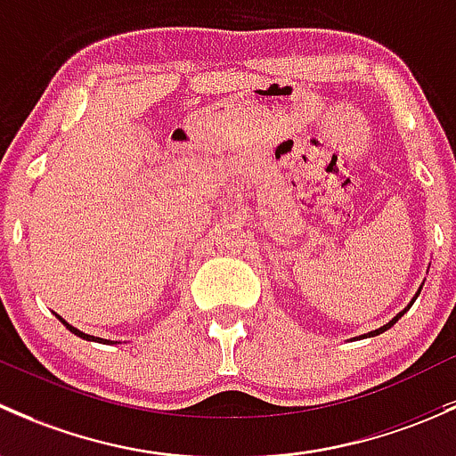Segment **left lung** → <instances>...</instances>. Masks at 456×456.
I'll list each match as a JSON object with an SVG mask.
<instances>
[{"instance_id":"obj_1","label":"left lung","mask_w":456,"mask_h":456,"mask_svg":"<svg viewBox=\"0 0 456 456\" xmlns=\"http://www.w3.org/2000/svg\"><path fill=\"white\" fill-rule=\"evenodd\" d=\"M419 292H421V289H419ZM419 292H417V294H415V298H417V297H419ZM415 298H412V300H411V303H415ZM408 309H411V305H408V307H406V309H403V312H400V314H397V316H395V318H393V321H391V322H387V325H384V327H379V330H375V331H370V333H367V336H369V338H370V336H379V333H382V331L391 330V327H393V325H395V322H397V321H400V318L403 316V314H406V312H408Z\"/></svg>"}]
</instances>
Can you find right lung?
Masks as SVG:
<instances>
[{
	"mask_svg": "<svg viewBox=\"0 0 456 456\" xmlns=\"http://www.w3.org/2000/svg\"><path fill=\"white\" fill-rule=\"evenodd\" d=\"M61 318V316H59ZM61 322H63V325L65 327H68V330L69 331H72L74 333V336H78V338H83V340H98V342H105V340H102V338H94V336H87V333H83V331H78L77 330V327H72V325H68V322H65L63 321V318H61Z\"/></svg>",
	"mask_w": 456,
	"mask_h": 456,
	"instance_id": "right-lung-1",
	"label": "right lung"
}]
</instances>
